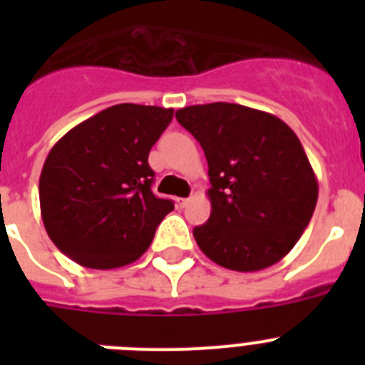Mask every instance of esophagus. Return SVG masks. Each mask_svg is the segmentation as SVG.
Here are the masks:
<instances>
[{"label": "esophagus", "instance_id": "1", "mask_svg": "<svg viewBox=\"0 0 365 365\" xmlns=\"http://www.w3.org/2000/svg\"><path fill=\"white\" fill-rule=\"evenodd\" d=\"M190 202V199H186V197H179L177 199V206H179V208H185L186 205H188Z\"/></svg>", "mask_w": 365, "mask_h": 365}]
</instances>
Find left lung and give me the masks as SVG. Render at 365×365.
Masks as SVG:
<instances>
[{
    "label": "left lung",
    "mask_w": 365,
    "mask_h": 365,
    "mask_svg": "<svg viewBox=\"0 0 365 365\" xmlns=\"http://www.w3.org/2000/svg\"><path fill=\"white\" fill-rule=\"evenodd\" d=\"M208 160L210 217L193 228L214 263L256 272L298 243L318 201V182L299 138L278 117L228 102L175 113Z\"/></svg>",
    "instance_id": "8db88e82"
}]
</instances>
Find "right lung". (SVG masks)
I'll use <instances>...</instances> for the list:
<instances>
[{"label":"right lung","mask_w":365,"mask_h":365,"mask_svg":"<svg viewBox=\"0 0 365 365\" xmlns=\"http://www.w3.org/2000/svg\"><path fill=\"white\" fill-rule=\"evenodd\" d=\"M173 109L118 104L67 131L40 175L51 241L87 269H117L143 256L173 201L151 192L148 155Z\"/></svg>","instance_id":"right-lung-1"}]
</instances>
